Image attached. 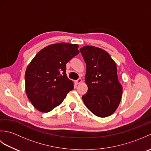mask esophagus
<instances>
[{
    "instance_id": "obj_1",
    "label": "esophagus",
    "mask_w": 151,
    "mask_h": 151,
    "mask_svg": "<svg viewBox=\"0 0 151 151\" xmlns=\"http://www.w3.org/2000/svg\"><path fill=\"white\" fill-rule=\"evenodd\" d=\"M81 82H82V78H79L78 80H76V81H75V83L76 84H81Z\"/></svg>"
}]
</instances>
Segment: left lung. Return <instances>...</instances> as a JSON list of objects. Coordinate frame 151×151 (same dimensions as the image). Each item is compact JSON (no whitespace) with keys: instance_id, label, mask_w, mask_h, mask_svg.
<instances>
[{"instance_id":"left-lung-1","label":"left lung","mask_w":151,"mask_h":151,"mask_svg":"<svg viewBox=\"0 0 151 151\" xmlns=\"http://www.w3.org/2000/svg\"><path fill=\"white\" fill-rule=\"evenodd\" d=\"M81 52L86 63V83L88 90L82 96L85 105L94 115L110 116L121 101L122 86L119 82L115 62L106 51L85 46Z\"/></svg>"}]
</instances>
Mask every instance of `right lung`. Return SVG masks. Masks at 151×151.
Masks as SVG:
<instances>
[{
	"label": "right lung",
	"mask_w": 151,
	"mask_h": 151,
	"mask_svg": "<svg viewBox=\"0 0 151 151\" xmlns=\"http://www.w3.org/2000/svg\"><path fill=\"white\" fill-rule=\"evenodd\" d=\"M76 44L50 45L38 52L25 73L28 98L37 110L49 112L59 106L73 90V82L66 75V64L79 53Z\"/></svg>",
	"instance_id": "1"
}]
</instances>
